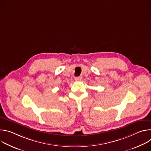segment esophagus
<instances>
[{"mask_svg":"<svg viewBox=\"0 0 151 151\" xmlns=\"http://www.w3.org/2000/svg\"><path fill=\"white\" fill-rule=\"evenodd\" d=\"M81 79H82V77H81V76L76 77V78H75V80L76 81H81Z\"/></svg>","mask_w":151,"mask_h":151,"instance_id":"esophagus-1","label":"esophagus"}]
</instances>
